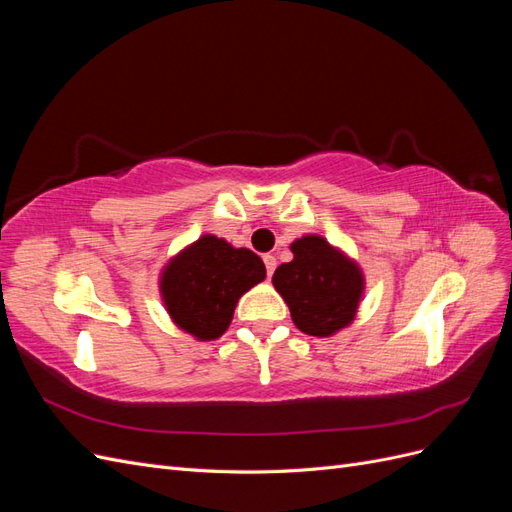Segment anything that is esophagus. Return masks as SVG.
Instances as JSON below:
<instances>
[{"instance_id":"obj_1","label":"esophagus","mask_w":512,"mask_h":512,"mask_svg":"<svg viewBox=\"0 0 512 512\" xmlns=\"http://www.w3.org/2000/svg\"><path fill=\"white\" fill-rule=\"evenodd\" d=\"M265 267H267V275L271 277L273 275V271H275V267H277V260H275V256H271V254H265Z\"/></svg>"}]
</instances>
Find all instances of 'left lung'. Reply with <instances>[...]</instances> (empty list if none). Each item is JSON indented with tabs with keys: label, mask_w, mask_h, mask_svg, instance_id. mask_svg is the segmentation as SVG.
<instances>
[{
	"label": "left lung",
	"mask_w": 512,
	"mask_h": 512,
	"mask_svg": "<svg viewBox=\"0 0 512 512\" xmlns=\"http://www.w3.org/2000/svg\"><path fill=\"white\" fill-rule=\"evenodd\" d=\"M292 260L273 273V286L290 307L297 329L314 337H331L350 327L365 292L359 262L320 235H303L290 243Z\"/></svg>",
	"instance_id": "1"
}]
</instances>
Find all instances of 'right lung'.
<instances>
[{"instance_id": "add662e5", "label": "right lung", "mask_w": 512, "mask_h": 512, "mask_svg": "<svg viewBox=\"0 0 512 512\" xmlns=\"http://www.w3.org/2000/svg\"><path fill=\"white\" fill-rule=\"evenodd\" d=\"M265 277V262L252 250L203 235L166 262L160 297L183 333L211 342L228 329L243 294Z\"/></svg>"}]
</instances>
